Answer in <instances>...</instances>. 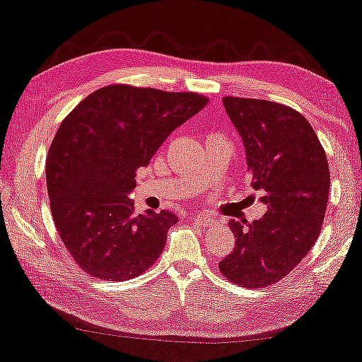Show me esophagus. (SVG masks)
<instances>
[{
  "mask_svg": "<svg viewBox=\"0 0 362 362\" xmlns=\"http://www.w3.org/2000/svg\"><path fill=\"white\" fill-rule=\"evenodd\" d=\"M194 221H195L197 225H200V226H211V225L215 223L214 218H210V216H206V215H204V214L195 215V216H194Z\"/></svg>",
  "mask_w": 362,
  "mask_h": 362,
  "instance_id": "obj_1",
  "label": "esophagus"
}]
</instances>
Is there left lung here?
Wrapping results in <instances>:
<instances>
[{
  "label": "left lung",
  "mask_w": 362,
  "mask_h": 362,
  "mask_svg": "<svg viewBox=\"0 0 362 362\" xmlns=\"http://www.w3.org/2000/svg\"><path fill=\"white\" fill-rule=\"evenodd\" d=\"M242 137L252 187L262 192L259 220H230L235 248L218 263L225 278L263 288L285 278L316 243L329 194V167L311 124L288 105L223 98Z\"/></svg>",
  "instance_id": "obj_1"
}]
</instances>
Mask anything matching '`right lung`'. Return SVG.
Wrapping results in <instances>:
<instances>
[{"mask_svg":"<svg viewBox=\"0 0 362 362\" xmlns=\"http://www.w3.org/2000/svg\"><path fill=\"white\" fill-rule=\"evenodd\" d=\"M206 103L195 93L110 84L62 120L46 158L47 195L57 233L83 272L125 281L160 257L177 215H136L129 194L139 168Z\"/></svg>","mask_w":362,"mask_h":362,"instance_id":"1","label":"right lung"}]
</instances>
